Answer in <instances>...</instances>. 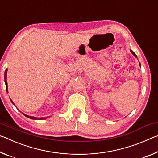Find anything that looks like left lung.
I'll list each match as a JSON object with an SVG mask.
<instances>
[{
  "label": "left lung",
  "instance_id": "obj_1",
  "mask_svg": "<svg viewBox=\"0 0 158 158\" xmlns=\"http://www.w3.org/2000/svg\"><path fill=\"white\" fill-rule=\"evenodd\" d=\"M130 52H131V54H132V55L134 56H135V57H136V58H137V56H136V54L135 53H134V52L132 51V50H130ZM139 65H140L141 66V64H140V63H139Z\"/></svg>",
  "mask_w": 158,
  "mask_h": 158
}]
</instances>
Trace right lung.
<instances>
[{
  "label": "right lung",
  "mask_w": 158,
  "mask_h": 158,
  "mask_svg": "<svg viewBox=\"0 0 158 158\" xmlns=\"http://www.w3.org/2000/svg\"><path fill=\"white\" fill-rule=\"evenodd\" d=\"M7 69H6V71H5V76H4V79H5V82H6V91H7V92H8V91H7ZM11 102H12V103H13L14 104V103H13V102H12V101L11 100ZM15 105V104H14ZM23 114H24L26 117H27V118H30V119H32V120H43V119H45V118H35V117H33V116H29V115H26V114H24V113H23Z\"/></svg>",
  "instance_id": "obj_1"
}]
</instances>
